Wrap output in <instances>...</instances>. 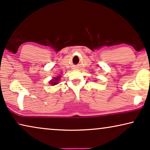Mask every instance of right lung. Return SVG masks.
I'll return each instance as SVG.
<instances>
[{"label":"right lung","mask_w":150,"mask_h":150,"mask_svg":"<svg viewBox=\"0 0 150 150\" xmlns=\"http://www.w3.org/2000/svg\"><path fill=\"white\" fill-rule=\"evenodd\" d=\"M59 79H60V76H58V77L54 78V79H53L52 81H50V84H51V85H57V83H58V81H59Z\"/></svg>","instance_id":"right-lung-1"}]
</instances>
